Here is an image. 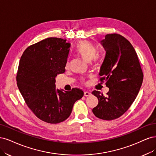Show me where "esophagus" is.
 Masks as SVG:
<instances>
[{
    "label": "esophagus",
    "instance_id": "obj_1",
    "mask_svg": "<svg viewBox=\"0 0 156 156\" xmlns=\"http://www.w3.org/2000/svg\"><path fill=\"white\" fill-rule=\"evenodd\" d=\"M91 93L90 92H88V91H85L84 92V96L85 97H89V96H91Z\"/></svg>",
    "mask_w": 156,
    "mask_h": 156
}]
</instances>
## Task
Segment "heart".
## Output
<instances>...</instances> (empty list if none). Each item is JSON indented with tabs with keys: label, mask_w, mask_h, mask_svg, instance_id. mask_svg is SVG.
Masks as SVG:
<instances>
[{
	"label": "heart",
	"mask_w": 156,
	"mask_h": 156,
	"mask_svg": "<svg viewBox=\"0 0 156 156\" xmlns=\"http://www.w3.org/2000/svg\"><path fill=\"white\" fill-rule=\"evenodd\" d=\"M75 51L87 62L91 61L93 59L94 63H97L100 59V56L97 53V47L94 44L87 40L79 41L75 47Z\"/></svg>",
	"instance_id": "heart-1"
}]
</instances>
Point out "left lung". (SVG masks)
Instances as JSON below:
<instances>
[{"label": "left lung", "instance_id": "8db88e82", "mask_svg": "<svg viewBox=\"0 0 156 156\" xmlns=\"http://www.w3.org/2000/svg\"><path fill=\"white\" fill-rule=\"evenodd\" d=\"M106 51L100 67V82L109 87L107 97L93 91L98 104L93 109L97 117L105 120L119 118L136 98L143 80L137 54L127 39L118 34H107L102 41Z\"/></svg>", "mask_w": 156, "mask_h": 156}]
</instances>
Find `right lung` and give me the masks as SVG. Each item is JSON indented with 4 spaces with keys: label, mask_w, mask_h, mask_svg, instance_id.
Masks as SVG:
<instances>
[{
    "label": "right lung",
    "mask_w": 156,
    "mask_h": 156,
    "mask_svg": "<svg viewBox=\"0 0 156 156\" xmlns=\"http://www.w3.org/2000/svg\"><path fill=\"white\" fill-rule=\"evenodd\" d=\"M71 44L48 37L29 46L20 59L17 87L28 107L44 122L57 124L71 115L74 104L82 98V89H56V77L65 71Z\"/></svg>",
    "instance_id": "right-lung-1"
}]
</instances>
